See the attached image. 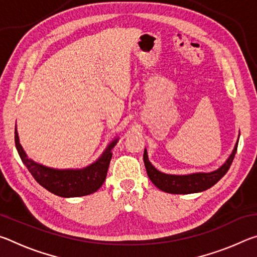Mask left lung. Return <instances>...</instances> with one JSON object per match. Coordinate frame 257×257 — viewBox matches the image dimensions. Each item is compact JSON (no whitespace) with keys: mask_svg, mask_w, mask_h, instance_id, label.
Segmentation results:
<instances>
[{"mask_svg":"<svg viewBox=\"0 0 257 257\" xmlns=\"http://www.w3.org/2000/svg\"><path fill=\"white\" fill-rule=\"evenodd\" d=\"M239 139V138H238ZM238 141L234 145L232 153L230 154L227 161L219 169L211 172H195L189 175H170L159 171L153 164L150 162L147 150L144 151V163L147 171V176L151 181L158 187L160 190L170 194H194L201 193L214 186L225 173L228 172L231 165L234 154L237 152Z\"/></svg>","mask_w":257,"mask_h":257,"instance_id":"left-lung-1","label":"left lung"}]
</instances>
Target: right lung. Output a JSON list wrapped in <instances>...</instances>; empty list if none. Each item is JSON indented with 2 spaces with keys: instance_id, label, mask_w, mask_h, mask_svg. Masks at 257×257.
Instances as JSON below:
<instances>
[{
  "instance_id": "obj_1",
  "label": "right lung",
  "mask_w": 257,
  "mask_h": 257,
  "mask_svg": "<svg viewBox=\"0 0 257 257\" xmlns=\"http://www.w3.org/2000/svg\"><path fill=\"white\" fill-rule=\"evenodd\" d=\"M15 142L21 161L35 180L54 195L69 198L86 196L99 189L105 181L112 150L119 142V138L113 139L95 162L81 169H54L35 162L28 158L21 146L17 127L15 129Z\"/></svg>"
}]
</instances>
